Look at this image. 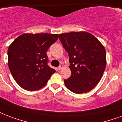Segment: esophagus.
<instances>
[{
  "mask_svg": "<svg viewBox=\"0 0 122 122\" xmlns=\"http://www.w3.org/2000/svg\"><path fill=\"white\" fill-rule=\"evenodd\" d=\"M63 65H61L60 66H59V67H58V70H62L63 68Z\"/></svg>",
  "mask_w": 122,
  "mask_h": 122,
  "instance_id": "1",
  "label": "esophagus"
}]
</instances>
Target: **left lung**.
<instances>
[{
  "mask_svg": "<svg viewBox=\"0 0 122 122\" xmlns=\"http://www.w3.org/2000/svg\"><path fill=\"white\" fill-rule=\"evenodd\" d=\"M59 40L69 55L71 72L64 81L65 86L75 93L90 92L100 82L106 66L104 46L85 31L60 34Z\"/></svg>",
  "mask_w": 122,
  "mask_h": 122,
  "instance_id": "obj_1",
  "label": "left lung"
}]
</instances>
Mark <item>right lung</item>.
I'll return each mask as SVG.
<instances>
[{"label":"right lung","instance_id":"add662e5","mask_svg":"<svg viewBox=\"0 0 122 122\" xmlns=\"http://www.w3.org/2000/svg\"><path fill=\"white\" fill-rule=\"evenodd\" d=\"M58 37V34L25 33L9 45L8 66L14 79L23 89L40 90L56 72L47 65L46 52Z\"/></svg>","mask_w":122,"mask_h":122}]
</instances>
